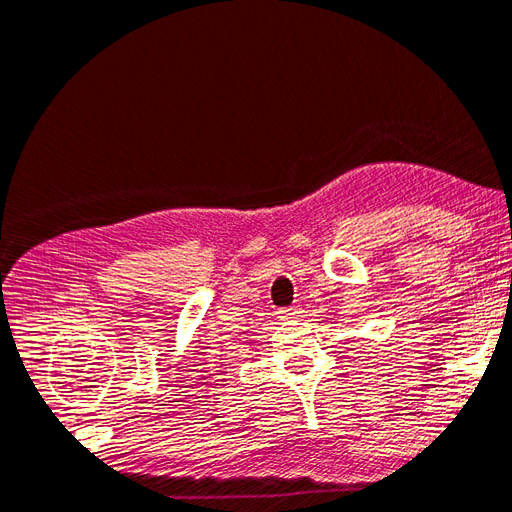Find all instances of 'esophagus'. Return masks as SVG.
Wrapping results in <instances>:
<instances>
[{"mask_svg": "<svg viewBox=\"0 0 512 512\" xmlns=\"http://www.w3.org/2000/svg\"><path fill=\"white\" fill-rule=\"evenodd\" d=\"M277 314H280L282 320H290V318H297L301 312H299L297 307H286V309H282V312H277Z\"/></svg>", "mask_w": 512, "mask_h": 512, "instance_id": "esophagus-1", "label": "esophagus"}]
</instances>
